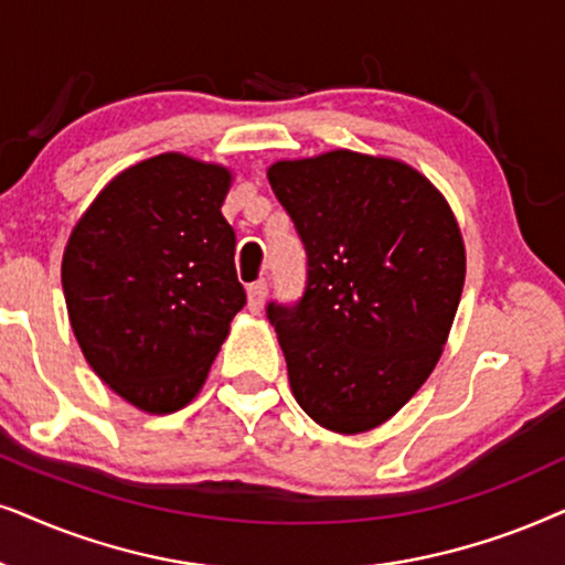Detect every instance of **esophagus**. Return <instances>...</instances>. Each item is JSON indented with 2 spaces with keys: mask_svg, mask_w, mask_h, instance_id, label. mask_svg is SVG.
Segmentation results:
<instances>
[{
  "mask_svg": "<svg viewBox=\"0 0 565 565\" xmlns=\"http://www.w3.org/2000/svg\"><path fill=\"white\" fill-rule=\"evenodd\" d=\"M268 297V284L266 281H255L247 287V310L250 312H260L263 305H266Z\"/></svg>",
  "mask_w": 565,
  "mask_h": 565,
  "instance_id": "esophagus-1",
  "label": "esophagus"
}]
</instances>
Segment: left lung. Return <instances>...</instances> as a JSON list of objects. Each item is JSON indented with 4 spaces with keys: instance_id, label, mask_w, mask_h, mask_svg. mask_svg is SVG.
Instances as JSON below:
<instances>
[{
    "instance_id": "1",
    "label": "left lung",
    "mask_w": 565,
    "mask_h": 565,
    "mask_svg": "<svg viewBox=\"0 0 565 565\" xmlns=\"http://www.w3.org/2000/svg\"><path fill=\"white\" fill-rule=\"evenodd\" d=\"M268 183L307 255L302 297L266 307L291 393L330 431H370L441 356L465 284L460 227L420 172L385 157L276 162Z\"/></svg>"
}]
</instances>
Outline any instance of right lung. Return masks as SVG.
Here are the masks:
<instances>
[{
    "mask_svg": "<svg viewBox=\"0 0 565 565\" xmlns=\"http://www.w3.org/2000/svg\"><path fill=\"white\" fill-rule=\"evenodd\" d=\"M230 170L160 154L103 188L64 250L79 349L105 385L147 413L191 403L245 307Z\"/></svg>",
    "mask_w": 565,
    "mask_h": 565,
    "instance_id": "1",
    "label": "right lung"
}]
</instances>
